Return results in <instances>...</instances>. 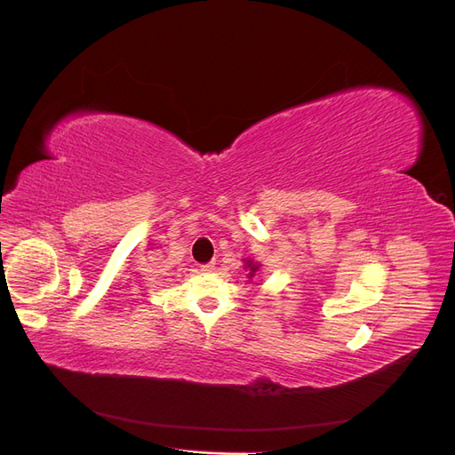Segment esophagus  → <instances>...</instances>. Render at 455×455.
Returning <instances> with one entry per match:
<instances>
[{
    "instance_id": "34e87169",
    "label": "esophagus",
    "mask_w": 455,
    "mask_h": 455,
    "mask_svg": "<svg viewBox=\"0 0 455 455\" xmlns=\"http://www.w3.org/2000/svg\"><path fill=\"white\" fill-rule=\"evenodd\" d=\"M213 269H215V263H213V261L202 265V271H204V273H209V271H213Z\"/></svg>"
}]
</instances>
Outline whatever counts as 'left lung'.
Returning a JSON list of instances; mask_svg holds the SVG:
<instances>
[{
    "mask_svg": "<svg viewBox=\"0 0 455 455\" xmlns=\"http://www.w3.org/2000/svg\"><path fill=\"white\" fill-rule=\"evenodd\" d=\"M246 267H248V278H253L255 276V273L259 271V263H253L251 259H246Z\"/></svg>",
    "mask_w": 455,
    "mask_h": 455,
    "instance_id": "1",
    "label": "left lung"
}]
</instances>
